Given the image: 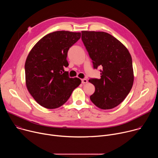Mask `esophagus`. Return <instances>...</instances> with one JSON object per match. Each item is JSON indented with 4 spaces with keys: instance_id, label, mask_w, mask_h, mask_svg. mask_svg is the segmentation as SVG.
<instances>
[{
    "instance_id": "1",
    "label": "esophagus",
    "mask_w": 158,
    "mask_h": 158,
    "mask_svg": "<svg viewBox=\"0 0 158 158\" xmlns=\"http://www.w3.org/2000/svg\"><path fill=\"white\" fill-rule=\"evenodd\" d=\"M81 81H82V83L83 84L87 83V80L85 79H82Z\"/></svg>"
}]
</instances>
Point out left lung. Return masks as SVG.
<instances>
[{"instance_id":"obj_1","label":"left lung","mask_w":158,"mask_h":158,"mask_svg":"<svg viewBox=\"0 0 158 158\" xmlns=\"http://www.w3.org/2000/svg\"><path fill=\"white\" fill-rule=\"evenodd\" d=\"M81 32L82 40L93 60L94 68H102L100 79L89 80L95 86V92L90 99L101 109L114 108L125 99L133 85L131 56L119 40L108 33Z\"/></svg>"}]
</instances>
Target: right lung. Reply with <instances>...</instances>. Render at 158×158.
I'll list each match as a JSON object with an SVG mask.
<instances>
[{"mask_svg": "<svg viewBox=\"0 0 158 158\" xmlns=\"http://www.w3.org/2000/svg\"><path fill=\"white\" fill-rule=\"evenodd\" d=\"M81 32L56 31L40 39L29 53L25 63L28 91L40 106L56 109L70 98L81 81L70 78L64 67L69 48L81 37Z\"/></svg>", "mask_w": 158, "mask_h": 158, "instance_id": "1", "label": "right lung"}]
</instances>
